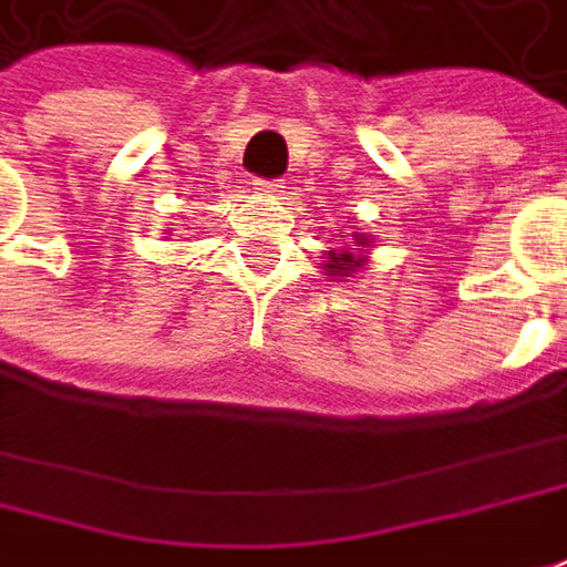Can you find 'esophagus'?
<instances>
[{"label": "esophagus", "instance_id": "obj_1", "mask_svg": "<svg viewBox=\"0 0 567 567\" xmlns=\"http://www.w3.org/2000/svg\"><path fill=\"white\" fill-rule=\"evenodd\" d=\"M284 187H287L284 182H255V190H258V194H268V197L280 194Z\"/></svg>", "mask_w": 567, "mask_h": 567}]
</instances>
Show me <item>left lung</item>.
Instances as JSON below:
<instances>
[{
    "label": "left lung",
    "instance_id": "obj_1",
    "mask_svg": "<svg viewBox=\"0 0 567 567\" xmlns=\"http://www.w3.org/2000/svg\"><path fill=\"white\" fill-rule=\"evenodd\" d=\"M370 236H363V233H354V241L344 248H331L328 251V258H326V270H328V277H354L357 270H363L367 265H370Z\"/></svg>",
    "mask_w": 567,
    "mask_h": 567
}]
</instances>
